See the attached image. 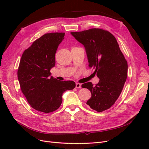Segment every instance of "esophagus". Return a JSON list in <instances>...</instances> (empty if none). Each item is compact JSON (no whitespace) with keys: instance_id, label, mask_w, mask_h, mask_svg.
Masks as SVG:
<instances>
[{"instance_id":"34e87169","label":"esophagus","mask_w":149,"mask_h":149,"mask_svg":"<svg viewBox=\"0 0 149 149\" xmlns=\"http://www.w3.org/2000/svg\"><path fill=\"white\" fill-rule=\"evenodd\" d=\"M76 88H81V84L80 83H76Z\"/></svg>"}]
</instances>
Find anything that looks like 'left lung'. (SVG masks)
<instances>
[{"label": "left lung", "instance_id": "8db88e82", "mask_svg": "<svg viewBox=\"0 0 149 149\" xmlns=\"http://www.w3.org/2000/svg\"><path fill=\"white\" fill-rule=\"evenodd\" d=\"M71 34L85 47L89 67L94 69L100 81L82 84L91 97L86 104L97 112L106 111L114 105L123 91L127 76V62L114 36L101 29H90Z\"/></svg>", "mask_w": 149, "mask_h": 149}]
</instances>
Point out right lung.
Listing matches in <instances>:
<instances>
[{
  "label": "right lung",
  "mask_w": 149,
  "mask_h": 149,
  "mask_svg": "<svg viewBox=\"0 0 149 149\" xmlns=\"http://www.w3.org/2000/svg\"><path fill=\"white\" fill-rule=\"evenodd\" d=\"M65 33H48L37 39L24 52L17 75L20 89L34 109L49 113L61 104L62 94L73 89V81H58L49 72L55 65V53Z\"/></svg>",
  "instance_id": "add662e5"
}]
</instances>
